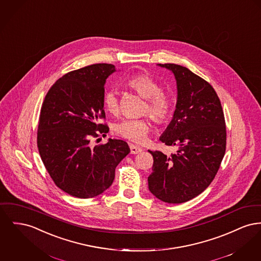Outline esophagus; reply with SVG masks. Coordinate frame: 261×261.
Instances as JSON below:
<instances>
[{
  "mask_svg": "<svg viewBox=\"0 0 261 261\" xmlns=\"http://www.w3.org/2000/svg\"><path fill=\"white\" fill-rule=\"evenodd\" d=\"M130 151H131V153L136 154V153H142L143 149L141 147H139V146H135L133 144H130Z\"/></svg>",
  "mask_w": 261,
  "mask_h": 261,
  "instance_id": "1",
  "label": "esophagus"
}]
</instances>
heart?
Masks as SVG:
<instances>
[{
  "label": "heart",
  "instance_id": "b5f03b06",
  "mask_svg": "<svg viewBox=\"0 0 261 261\" xmlns=\"http://www.w3.org/2000/svg\"><path fill=\"white\" fill-rule=\"evenodd\" d=\"M127 86L146 99L143 107V113H149L155 122L162 123L170 115L172 101L169 94L162 92L161 86L147 74H138L127 81ZM105 108L111 114L119 112V99L117 93L110 90L103 96ZM150 121L148 118L123 119L115 125V132L123 138L135 143H143L150 130Z\"/></svg>",
  "mask_w": 261,
  "mask_h": 261
}]
</instances>
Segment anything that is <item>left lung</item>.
Masks as SVG:
<instances>
[{
    "mask_svg": "<svg viewBox=\"0 0 261 261\" xmlns=\"http://www.w3.org/2000/svg\"><path fill=\"white\" fill-rule=\"evenodd\" d=\"M175 77L177 98L171 121L160 141L176 146L167 155L150 151L149 190L158 199L179 204L196 197L213 181L226 151V124L212 86L184 66L158 64Z\"/></svg>",
    "mask_w": 261,
    "mask_h": 261,
    "instance_id": "8db88e82",
    "label": "left lung"
}]
</instances>
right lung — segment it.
<instances>
[{
    "label": "right lung",
    "instance_id": "right-lung-1",
    "mask_svg": "<svg viewBox=\"0 0 261 261\" xmlns=\"http://www.w3.org/2000/svg\"><path fill=\"white\" fill-rule=\"evenodd\" d=\"M116 71L111 64H93L60 77L47 92L37 132L41 160L55 184L77 198H92L111 186L115 168L130 153L126 142L108 139L92 147V137L108 133L105 85Z\"/></svg>",
    "mask_w": 261,
    "mask_h": 261
}]
</instances>
